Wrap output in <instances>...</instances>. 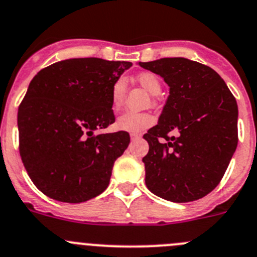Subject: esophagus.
I'll return each mask as SVG.
<instances>
[{
  "label": "esophagus",
  "instance_id": "34e87169",
  "mask_svg": "<svg viewBox=\"0 0 257 257\" xmlns=\"http://www.w3.org/2000/svg\"><path fill=\"white\" fill-rule=\"evenodd\" d=\"M141 139V134H131V140H140Z\"/></svg>",
  "mask_w": 257,
  "mask_h": 257
}]
</instances>
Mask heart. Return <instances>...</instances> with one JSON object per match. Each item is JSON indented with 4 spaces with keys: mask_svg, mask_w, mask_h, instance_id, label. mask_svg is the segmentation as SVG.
<instances>
[{
    "mask_svg": "<svg viewBox=\"0 0 257 257\" xmlns=\"http://www.w3.org/2000/svg\"><path fill=\"white\" fill-rule=\"evenodd\" d=\"M138 81L152 95H158L161 93V80L157 75L152 74V72H141V74L138 75ZM124 90H126V81H124L123 77H119V79L113 82L112 90H110V103H112L113 109H118L122 105L124 98ZM154 121V117L149 113L127 110L117 118L116 126L121 131L136 134L152 126Z\"/></svg>",
    "mask_w": 257,
    "mask_h": 257,
    "instance_id": "b5f03b06",
    "label": "heart"
}]
</instances>
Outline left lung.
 Returning <instances> with one entry per match:
<instances>
[{"instance_id": "obj_1", "label": "left lung", "mask_w": 257, "mask_h": 257, "mask_svg": "<svg viewBox=\"0 0 257 257\" xmlns=\"http://www.w3.org/2000/svg\"><path fill=\"white\" fill-rule=\"evenodd\" d=\"M139 65L169 86L158 124L144 135L147 187L168 201L201 199L219 185L236 152V99L219 75L196 61L173 57ZM171 131L179 136L169 138Z\"/></svg>"}]
</instances>
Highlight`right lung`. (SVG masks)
Here are the masks:
<instances>
[{"label": "right lung", "instance_id": "add662e5", "mask_svg": "<svg viewBox=\"0 0 257 257\" xmlns=\"http://www.w3.org/2000/svg\"><path fill=\"white\" fill-rule=\"evenodd\" d=\"M133 63L70 58L38 72L18 112L19 149L33 183L57 201L84 202L109 185L130 144L126 131L94 134L114 122L113 82Z\"/></svg>", "mask_w": 257, "mask_h": 257}]
</instances>
